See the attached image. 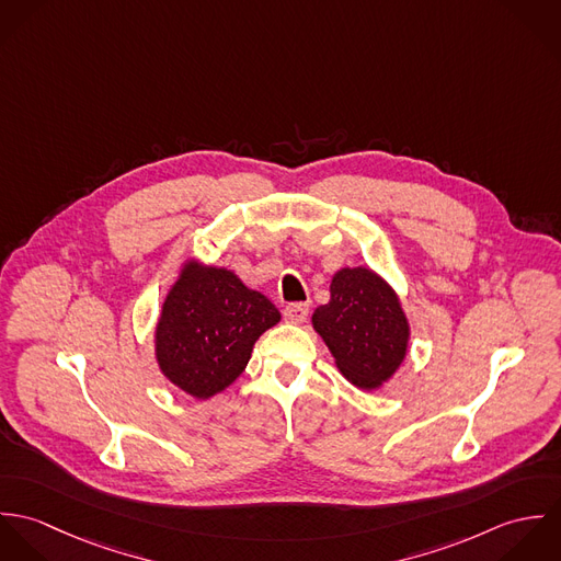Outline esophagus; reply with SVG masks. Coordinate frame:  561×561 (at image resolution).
Instances as JSON below:
<instances>
[{
	"label": "esophagus",
	"mask_w": 561,
	"mask_h": 561,
	"mask_svg": "<svg viewBox=\"0 0 561 561\" xmlns=\"http://www.w3.org/2000/svg\"><path fill=\"white\" fill-rule=\"evenodd\" d=\"M309 316V305L307 302H294L285 307V320L291 323H302Z\"/></svg>",
	"instance_id": "34e87169"
}]
</instances>
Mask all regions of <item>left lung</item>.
Masks as SVG:
<instances>
[{"label": "left lung", "mask_w": 561, "mask_h": 561, "mask_svg": "<svg viewBox=\"0 0 561 561\" xmlns=\"http://www.w3.org/2000/svg\"><path fill=\"white\" fill-rule=\"evenodd\" d=\"M313 328L339 371L358 389L382 387L400 369L410 325L391 285L369 267H343L332 276L330 302L313 313Z\"/></svg>", "instance_id": "left-lung-1"}]
</instances>
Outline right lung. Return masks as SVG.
Returning a JSON list of instances; mask_svg holds the SVG:
<instances>
[{"instance_id": "1", "label": "right lung", "mask_w": 561, "mask_h": 561, "mask_svg": "<svg viewBox=\"0 0 561 561\" xmlns=\"http://www.w3.org/2000/svg\"><path fill=\"white\" fill-rule=\"evenodd\" d=\"M278 321V309L236 272L187 261L156 328L161 374L183 393L209 400L236 382L254 341Z\"/></svg>"}]
</instances>
